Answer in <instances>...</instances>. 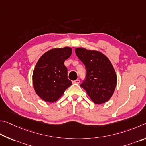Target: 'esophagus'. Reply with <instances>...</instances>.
I'll return each instance as SVG.
<instances>
[{"instance_id":"34e87169","label":"esophagus","mask_w":146,"mask_h":146,"mask_svg":"<svg viewBox=\"0 0 146 146\" xmlns=\"http://www.w3.org/2000/svg\"><path fill=\"white\" fill-rule=\"evenodd\" d=\"M73 83H76V84H78L80 83V80H74L72 81Z\"/></svg>"}]
</instances>
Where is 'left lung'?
<instances>
[{"label": "left lung", "instance_id": "1", "mask_svg": "<svg viewBox=\"0 0 146 146\" xmlns=\"http://www.w3.org/2000/svg\"><path fill=\"white\" fill-rule=\"evenodd\" d=\"M75 52L86 70L85 79L80 86L94 103L108 101L117 85L116 73L110 61L99 51L76 48Z\"/></svg>", "mask_w": 146, "mask_h": 146}]
</instances>
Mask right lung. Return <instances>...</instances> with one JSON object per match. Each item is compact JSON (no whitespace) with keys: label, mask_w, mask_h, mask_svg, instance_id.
<instances>
[{"label":"right lung","mask_w":146,"mask_h":146,"mask_svg":"<svg viewBox=\"0 0 146 146\" xmlns=\"http://www.w3.org/2000/svg\"><path fill=\"white\" fill-rule=\"evenodd\" d=\"M72 48H53L41 56L33 74V82L38 96L45 101L54 103L72 84L67 78L64 61L70 57Z\"/></svg>","instance_id":"right-lung-1"}]
</instances>
